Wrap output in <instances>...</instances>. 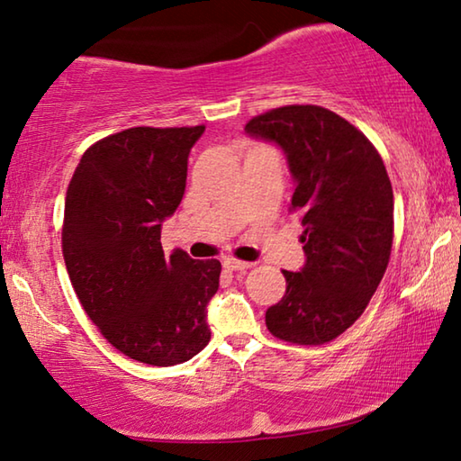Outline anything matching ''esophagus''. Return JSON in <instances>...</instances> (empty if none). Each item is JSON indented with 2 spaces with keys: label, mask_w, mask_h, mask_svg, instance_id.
<instances>
[{
  "label": "esophagus",
  "mask_w": 461,
  "mask_h": 461,
  "mask_svg": "<svg viewBox=\"0 0 461 461\" xmlns=\"http://www.w3.org/2000/svg\"><path fill=\"white\" fill-rule=\"evenodd\" d=\"M252 267H254L252 262H241V260H236V258H225L223 260V268H228V270H248Z\"/></svg>",
  "instance_id": "1"
}]
</instances>
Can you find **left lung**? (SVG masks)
<instances>
[{
	"label": "left lung",
	"mask_w": 461,
	"mask_h": 461,
	"mask_svg": "<svg viewBox=\"0 0 461 461\" xmlns=\"http://www.w3.org/2000/svg\"><path fill=\"white\" fill-rule=\"evenodd\" d=\"M246 134L283 148L294 178L291 212L305 228V267L283 270L286 293L267 311V327L278 339L321 346L354 325L384 276L393 185L370 140L325 107L270 109Z\"/></svg>",
	"instance_id": "8db88e82"
}]
</instances>
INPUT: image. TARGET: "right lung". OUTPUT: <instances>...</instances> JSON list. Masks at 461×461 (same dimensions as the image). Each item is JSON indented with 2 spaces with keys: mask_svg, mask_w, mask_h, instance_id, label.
Segmentation results:
<instances>
[{
  "mask_svg": "<svg viewBox=\"0 0 461 461\" xmlns=\"http://www.w3.org/2000/svg\"><path fill=\"white\" fill-rule=\"evenodd\" d=\"M205 126L130 128L93 144L68 183L62 256L85 313L131 360L175 366L212 339L207 303L220 260L165 256L162 221L176 212L186 160Z\"/></svg>",
  "mask_w": 461,
  "mask_h": 461,
  "instance_id": "right-lung-1",
  "label": "right lung"
}]
</instances>
